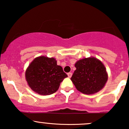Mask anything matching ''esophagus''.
Masks as SVG:
<instances>
[{"label":"esophagus","instance_id":"obj_1","mask_svg":"<svg viewBox=\"0 0 129 129\" xmlns=\"http://www.w3.org/2000/svg\"><path fill=\"white\" fill-rule=\"evenodd\" d=\"M67 75H68V76H69V78H71L72 76V73H71V72H69V73H67Z\"/></svg>","mask_w":129,"mask_h":129}]
</instances>
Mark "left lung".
Returning a JSON list of instances; mask_svg holds the SVG:
<instances>
[{
	"mask_svg": "<svg viewBox=\"0 0 129 129\" xmlns=\"http://www.w3.org/2000/svg\"><path fill=\"white\" fill-rule=\"evenodd\" d=\"M76 70L71 80L77 90L84 94H93L104 87L107 73L103 63L94 57L84 58L75 63Z\"/></svg>",
	"mask_w": 129,
	"mask_h": 129,
	"instance_id": "obj_1",
	"label": "left lung"
}]
</instances>
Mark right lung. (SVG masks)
<instances>
[{
    "instance_id": "1",
    "label": "right lung",
    "mask_w": 129,
    "mask_h": 129,
    "mask_svg": "<svg viewBox=\"0 0 129 129\" xmlns=\"http://www.w3.org/2000/svg\"><path fill=\"white\" fill-rule=\"evenodd\" d=\"M67 75L62 67L57 65L54 58L45 56L36 57L29 64L25 72L28 84L34 91L42 95L55 93Z\"/></svg>"
}]
</instances>
